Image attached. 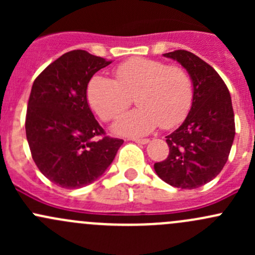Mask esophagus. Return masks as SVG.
<instances>
[{
	"label": "esophagus",
	"instance_id": "1",
	"mask_svg": "<svg viewBox=\"0 0 255 255\" xmlns=\"http://www.w3.org/2000/svg\"><path fill=\"white\" fill-rule=\"evenodd\" d=\"M132 140H133V142L138 143V144H146V143H149L148 138H143V139H138V138H134V139H132Z\"/></svg>",
	"mask_w": 255,
	"mask_h": 255
}]
</instances>
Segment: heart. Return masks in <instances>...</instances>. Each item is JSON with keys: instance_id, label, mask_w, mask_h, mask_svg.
Wrapping results in <instances>:
<instances>
[{"instance_id": "1", "label": "heart", "mask_w": 255, "mask_h": 255, "mask_svg": "<svg viewBox=\"0 0 255 255\" xmlns=\"http://www.w3.org/2000/svg\"><path fill=\"white\" fill-rule=\"evenodd\" d=\"M115 80L94 75L86 89L87 101L104 121L118 117L132 102L137 109L113 125L117 134L139 137L174 127L187 116L194 99V82L186 69L155 59L133 58L113 71Z\"/></svg>"}]
</instances>
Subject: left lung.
<instances>
[{
	"mask_svg": "<svg viewBox=\"0 0 255 255\" xmlns=\"http://www.w3.org/2000/svg\"><path fill=\"white\" fill-rule=\"evenodd\" d=\"M164 56L186 69L194 82V99L186 120L165 137L169 155L154 164V170L171 186L197 189L215 179L227 163L236 134L232 100L217 71L199 56L187 50Z\"/></svg>",
	"mask_w": 255,
	"mask_h": 255,
	"instance_id": "8db88e82",
	"label": "left lung"
}]
</instances>
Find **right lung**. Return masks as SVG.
Segmentation results:
<instances>
[{
    "mask_svg": "<svg viewBox=\"0 0 255 255\" xmlns=\"http://www.w3.org/2000/svg\"><path fill=\"white\" fill-rule=\"evenodd\" d=\"M112 61L71 50L34 80L25 116V134L35 165L64 189H80L111 165L122 139L105 135L87 104L90 79Z\"/></svg>",
    "mask_w": 255,
    "mask_h": 255,
    "instance_id": "add662e5",
    "label": "right lung"
}]
</instances>
